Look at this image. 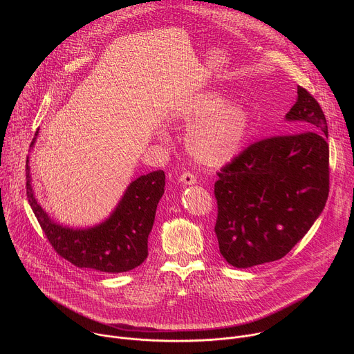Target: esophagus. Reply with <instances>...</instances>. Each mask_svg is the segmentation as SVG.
<instances>
[{
  "label": "esophagus",
  "instance_id": "34e87169",
  "mask_svg": "<svg viewBox=\"0 0 354 354\" xmlns=\"http://www.w3.org/2000/svg\"><path fill=\"white\" fill-rule=\"evenodd\" d=\"M180 182H182V183H185V185H196L197 179H196V176H194L193 174H190V172H185V174H182V175H180Z\"/></svg>",
  "mask_w": 354,
  "mask_h": 354
}]
</instances>
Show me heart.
Masks as SVG:
<instances>
[{
	"mask_svg": "<svg viewBox=\"0 0 354 354\" xmlns=\"http://www.w3.org/2000/svg\"><path fill=\"white\" fill-rule=\"evenodd\" d=\"M178 120L194 123L186 144L201 164L220 167L241 151L250 124L248 111L220 92H203L190 97L175 113Z\"/></svg>",
	"mask_w": 354,
	"mask_h": 354,
	"instance_id": "1",
	"label": "heart"
}]
</instances>
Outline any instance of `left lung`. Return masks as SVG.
<instances>
[{"instance_id": "obj_1", "label": "left lung", "mask_w": 354, "mask_h": 354, "mask_svg": "<svg viewBox=\"0 0 354 354\" xmlns=\"http://www.w3.org/2000/svg\"><path fill=\"white\" fill-rule=\"evenodd\" d=\"M286 122L298 131L249 145L214 185L216 235L223 258L245 269L286 257L321 216L329 193L325 115L297 88Z\"/></svg>"}]
</instances>
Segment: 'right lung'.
Listing matches in <instances>:
<instances>
[{"instance_id":"obj_1","label":"right lung","mask_w":354,"mask_h":354,"mask_svg":"<svg viewBox=\"0 0 354 354\" xmlns=\"http://www.w3.org/2000/svg\"><path fill=\"white\" fill-rule=\"evenodd\" d=\"M30 147H35L36 137ZM165 174L154 171L134 179L118 206L102 223L73 228L53 221L35 196L29 157L26 194L29 205L48 242L60 257L78 268L104 273H123L140 266L148 255V235L153 230L158 201L164 194Z\"/></svg>"}]
</instances>
